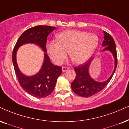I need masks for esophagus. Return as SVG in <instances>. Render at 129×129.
Segmentation results:
<instances>
[{"instance_id": "obj_1", "label": "esophagus", "mask_w": 129, "mask_h": 129, "mask_svg": "<svg viewBox=\"0 0 129 129\" xmlns=\"http://www.w3.org/2000/svg\"><path fill=\"white\" fill-rule=\"evenodd\" d=\"M68 70H69V68H68V67H63L62 68V72H66V71H67Z\"/></svg>"}]
</instances>
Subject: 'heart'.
<instances>
[{
	"label": "heart",
	"instance_id": "b5f03b06",
	"mask_svg": "<svg viewBox=\"0 0 129 129\" xmlns=\"http://www.w3.org/2000/svg\"><path fill=\"white\" fill-rule=\"evenodd\" d=\"M56 38L57 41L47 44V52L57 65L66 59L67 51L73 63L83 64L89 61L99 44L96 35L79 30L64 31L58 34Z\"/></svg>",
	"mask_w": 129,
	"mask_h": 129
}]
</instances>
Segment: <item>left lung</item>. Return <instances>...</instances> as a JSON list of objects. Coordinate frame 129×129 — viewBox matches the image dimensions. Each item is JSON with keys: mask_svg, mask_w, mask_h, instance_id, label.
<instances>
[{"mask_svg": "<svg viewBox=\"0 0 129 129\" xmlns=\"http://www.w3.org/2000/svg\"><path fill=\"white\" fill-rule=\"evenodd\" d=\"M104 40L102 46L104 49L102 51H109L112 53L114 58V69L111 76L107 80L99 82L94 80L89 74V67L94 58H90L86 63L74 67L76 78L71 84L72 90L75 93L82 97H90L98 93L105 87L114 74L117 65V55L115 42L111 36L104 31Z\"/></svg>", "mask_w": 129, "mask_h": 129, "instance_id": "obj_1", "label": "left lung"}]
</instances>
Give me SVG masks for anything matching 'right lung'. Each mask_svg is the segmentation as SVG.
I'll return each mask as SVG.
<instances>
[{"label": "right lung", "instance_id": "obj_1", "mask_svg": "<svg viewBox=\"0 0 129 129\" xmlns=\"http://www.w3.org/2000/svg\"><path fill=\"white\" fill-rule=\"evenodd\" d=\"M56 28L48 25H37L25 31L17 40L12 53V62L15 72L22 89L39 98H45L53 92L57 79L62 73L61 67L54 66L46 53V42L48 35ZM27 43L35 44L44 52V61L39 72L31 76H26L21 73L16 62L17 50L21 45Z\"/></svg>", "mask_w": 129, "mask_h": 129}]
</instances>
